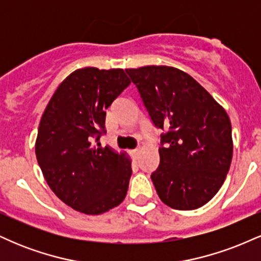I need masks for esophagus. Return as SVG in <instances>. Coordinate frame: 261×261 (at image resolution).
<instances>
[{"mask_svg":"<svg viewBox=\"0 0 261 261\" xmlns=\"http://www.w3.org/2000/svg\"><path fill=\"white\" fill-rule=\"evenodd\" d=\"M130 153H131V155H133L134 158H137V155H139V153H140V149L139 148L133 149V151H130Z\"/></svg>","mask_w":261,"mask_h":261,"instance_id":"obj_1","label":"esophagus"}]
</instances>
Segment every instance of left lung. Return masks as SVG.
Listing matches in <instances>:
<instances>
[{
  "label": "left lung",
  "mask_w": 261,
  "mask_h": 261,
  "mask_svg": "<svg viewBox=\"0 0 261 261\" xmlns=\"http://www.w3.org/2000/svg\"><path fill=\"white\" fill-rule=\"evenodd\" d=\"M161 135L160 166L152 173L160 199L195 210L222 187L233 154L226 110L190 74L172 66L126 68Z\"/></svg>",
  "instance_id": "left-lung-1"
}]
</instances>
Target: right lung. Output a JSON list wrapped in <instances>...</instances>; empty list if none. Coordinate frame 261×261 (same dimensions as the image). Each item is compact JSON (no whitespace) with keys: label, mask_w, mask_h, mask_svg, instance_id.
Segmentation results:
<instances>
[{"label":"right lung","mask_w":261,"mask_h":261,"mask_svg":"<svg viewBox=\"0 0 261 261\" xmlns=\"http://www.w3.org/2000/svg\"><path fill=\"white\" fill-rule=\"evenodd\" d=\"M130 82L122 68H79L60 83L41 116L39 167L54 194L82 214H104L126 196L130 157L93 140L106 131V110Z\"/></svg>","instance_id":"1"}]
</instances>
